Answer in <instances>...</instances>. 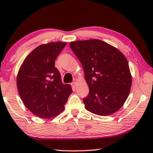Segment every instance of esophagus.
<instances>
[{"mask_svg": "<svg viewBox=\"0 0 153 153\" xmlns=\"http://www.w3.org/2000/svg\"><path fill=\"white\" fill-rule=\"evenodd\" d=\"M76 84H77V83L76 82L71 83V86H72V87H73V88H76Z\"/></svg>", "mask_w": 153, "mask_h": 153, "instance_id": "1", "label": "esophagus"}]
</instances>
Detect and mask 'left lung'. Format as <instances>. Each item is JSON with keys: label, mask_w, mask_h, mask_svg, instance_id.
<instances>
[{"label": "left lung", "mask_w": 153, "mask_h": 153, "mask_svg": "<svg viewBox=\"0 0 153 153\" xmlns=\"http://www.w3.org/2000/svg\"><path fill=\"white\" fill-rule=\"evenodd\" d=\"M81 63L89 94L83 99L85 108L100 116L109 115L122 107L131 86L128 60L117 48L100 40L71 42Z\"/></svg>", "instance_id": "left-lung-1"}]
</instances>
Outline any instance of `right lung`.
<instances>
[{
	"label": "right lung",
	"mask_w": 153,
	"mask_h": 153,
	"mask_svg": "<svg viewBox=\"0 0 153 153\" xmlns=\"http://www.w3.org/2000/svg\"><path fill=\"white\" fill-rule=\"evenodd\" d=\"M67 42L41 45L31 52L21 65L17 86L24 105L33 115L51 118L65 109L72 89L62 83L55 61Z\"/></svg>",
	"instance_id": "1"
}]
</instances>
